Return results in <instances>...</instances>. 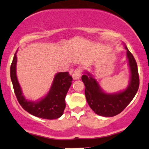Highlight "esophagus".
Masks as SVG:
<instances>
[{
	"label": "esophagus",
	"mask_w": 149,
	"mask_h": 149,
	"mask_svg": "<svg viewBox=\"0 0 149 149\" xmlns=\"http://www.w3.org/2000/svg\"><path fill=\"white\" fill-rule=\"evenodd\" d=\"M82 71V67H78V68H76L73 73V75H72L73 78L74 79V80H78V79H80Z\"/></svg>",
	"instance_id": "esophagus-1"
}]
</instances>
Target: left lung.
<instances>
[{
    "label": "left lung",
    "mask_w": 149,
    "mask_h": 149,
    "mask_svg": "<svg viewBox=\"0 0 149 149\" xmlns=\"http://www.w3.org/2000/svg\"><path fill=\"white\" fill-rule=\"evenodd\" d=\"M127 57L131 72L130 82L124 91L107 93L102 89L98 82L88 72H84L82 80L85 86V96L90 108L95 113L104 117H113L119 114L127 107L137 93L140 84L137 65L134 57L127 46Z\"/></svg>",
    "instance_id": "1"
}]
</instances>
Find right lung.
<instances>
[{
    "mask_svg": "<svg viewBox=\"0 0 149 149\" xmlns=\"http://www.w3.org/2000/svg\"><path fill=\"white\" fill-rule=\"evenodd\" d=\"M16 52L10 67V76L14 93L19 104L29 113L43 119L54 120L60 118L65 110V97L72 83L69 72L56 74L48 93L38 101L28 100L24 97L16 76Z\"/></svg>",
    "mask_w": 149,
    "mask_h": 149,
    "instance_id": "1",
    "label": "right lung"
}]
</instances>
